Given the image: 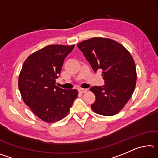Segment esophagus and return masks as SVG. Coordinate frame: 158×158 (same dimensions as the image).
<instances>
[{
    "label": "esophagus",
    "instance_id": "34e87169",
    "mask_svg": "<svg viewBox=\"0 0 158 158\" xmlns=\"http://www.w3.org/2000/svg\"><path fill=\"white\" fill-rule=\"evenodd\" d=\"M87 89H78V91H79V93H85L87 91Z\"/></svg>",
    "mask_w": 158,
    "mask_h": 158
}]
</instances>
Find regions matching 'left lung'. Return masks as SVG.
I'll use <instances>...</instances> for the list:
<instances>
[{"instance_id": "left-lung-1", "label": "left lung", "mask_w": 158, "mask_h": 158, "mask_svg": "<svg viewBox=\"0 0 158 158\" xmlns=\"http://www.w3.org/2000/svg\"><path fill=\"white\" fill-rule=\"evenodd\" d=\"M95 73L102 71L105 85H94L91 108L103 116H113L123 108L135 89V63L129 52L111 39L93 37L77 44Z\"/></svg>"}]
</instances>
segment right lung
I'll return each instance as SVG.
<instances>
[{
  "label": "right lung",
  "mask_w": 158,
  "mask_h": 158,
  "mask_svg": "<svg viewBox=\"0 0 158 158\" xmlns=\"http://www.w3.org/2000/svg\"><path fill=\"white\" fill-rule=\"evenodd\" d=\"M74 45L52 44L32 53L23 63L19 77V89L25 104L47 123L67 116L78 95L76 89L56 85L64 60Z\"/></svg>",
  "instance_id": "1"
}]
</instances>
